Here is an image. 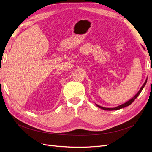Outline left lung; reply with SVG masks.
<instances>
[{
  "label": "left lung",
  "instance_id": "8db88e82",
  "mask_svg": "<svg viewBox=\"0 0 152 152\" xmlns=\"http://www.w3.org/2000/svg\"><path fill=\"white\" fill-rule=\"evenodd\" d=\"M151 71H152V69H151ZM146 82H147V79H146V80H145V83L143 84V85L142 86V87H141V89H140V91L137 92V93L134 96V97H133L132 98H131L130 100H129V101H127V102H126V103H124V104H121V105H119V106H118V107H115V108H104V107H101V106H99V105H98V104H96V106H97V107H98L99 108H102V109H103V110H109V111H112V110H119V109H121V108H124V107H128V106H129L133 102H134V101L137 98V96H139V94L141 93V92L142 91V89L144 88V87H145V86L146 85Z\"/></svg>",
  "mask_w": 152,
  "mask_h": 152
}]
</instances>
